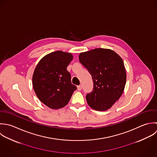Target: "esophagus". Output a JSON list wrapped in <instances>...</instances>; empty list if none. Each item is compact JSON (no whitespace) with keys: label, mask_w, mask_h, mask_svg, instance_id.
Segmentation results:
<instances>
[{"label":"esophagus","mask_w":157,"mask_h":157,"mask_svg":"<svg viewBox=\"0 0 157 157\" xmlns=\"http://www.w3.org/2000/svg\"><path fill=\"white\" fill-rule=\"evenodd\" d=\"M82 85H78V86H77V89H78V90L80 91V90H82Z\"/></svg>","instance_id":"obj_1"}]
</instances>
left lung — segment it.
Wrapping results in <instances>:
<instances>
[{
	"label": "left lung",
	"instance_id": "8db88e82",
	"mask_svg": "<svg viewBox=\"0 0 157 157\" xmlns=\"http://www.w3.org/2000/svg\"><path fill=\"white\" fill-rule=\"evenodd\" d=\"M80 62L88 69L94 83L86 99L97 111L109 109L122 94L126 83V71L122 58L108 49L96 48L79 55Z\"/></svg>",
	"mask_w": 157,
	"mask_h": 157
}]
</instances>
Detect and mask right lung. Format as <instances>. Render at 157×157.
Wrapping results in <instances>:
<instances>
[{"label": "right lung", "mask_w": 157, "mask_h": 157, "mask_svg": "<svg viewBox=\"0 0 157 157\" xmlns=\"http://www.w3.org/2000/svg\"><path fill=\"white\" fill-rule=\"evenodd\" d=\"M72 59L71 53L57 51L42 58L35 69L32 77L34 91L40 101L50 108L65 106L77 90L67 71Z\"/></svg>", "instance_id": "right-lung-1"}]
</instances>
